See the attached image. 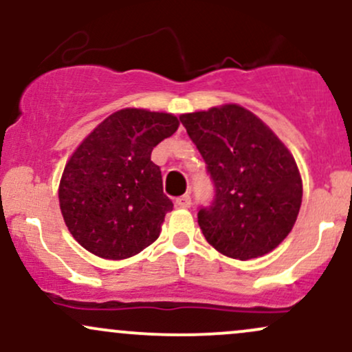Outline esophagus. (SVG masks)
<instances>
[{
	"mask_svg": "<svg viewBox=\"0 0 352 352\" xmlns=\"http://www.w3.org/2000/svg\"><path fill=\"white\" fill-rule=\"evenodd\" d=\"M175 205L179 208H190V205H192V199H190V195H182L175 200Z\"/></svg>",
	"mask_w": 352,
	"mask_h": 352,
	"instance_id": "obj_1",
	"label": "esophagus"
}]
</instances>
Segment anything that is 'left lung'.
Returning <instances> with one entry per match:
<instances>
[{
  "label": "left lung",
  "instance_id": "left-lung-1",
  "mask_svg": "<svg viewBox=\"0 0 352 352\" xmlns=\"http://www.w3.org/2000/svg\"><path fill=\"white\" fill-rule=\"evenodd\" d=\"M180 122L215 185L212 205L199 210L208 243L241 261L276 248L292 232L302 199L292 152L263 120L236 104L182 114Z\"/></svg>",
  "mask_w": 352,
  "mask_h": 352
}]
</instances>
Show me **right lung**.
<instances>
[{
  "label": "right lung",
  "instance_id": "1",
  "mask_svg": "<svg viewBox=\"0 0 352 352\" xmlns=\"http://www.w3.org/2000/svg\"><path fill=\"white\" fill-rule=\"evenodd\" d=\"M179 124L172 114L127 107L104 119L76 148L60 177L59 207L87 252L124 260L159 238L173 204L151 153Z\"/></svg>",
  "mask_w": 352,
  "mask_h": 352
}]
</instances>
